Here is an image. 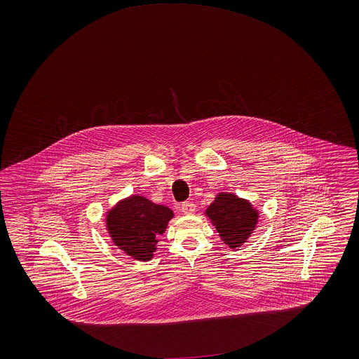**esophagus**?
Returning <instances> with one entry per match:
<instances>
[{
	"instance_id": "obj_1",
	"label": "esophagus",
	"mask_w": 359,
	"mask_h": 359,
	"mask_svg": "<svg viewBox=\"0 0 359 359\" xmlns=\"http://www.w3.org/2000/svg\"><path fill=\"white\" fill-rule=\"evenodd\" d=\"M181 211L184 214H187V215H192L196 211V205H195V203H192V202H184L181 205Z\"/></svg>"
}]
</instances>
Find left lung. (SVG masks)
I'll return each mask as SVG.
<instances>
[{"instance_id":"obj_1","label":"left lung","mask_w":359,"mask_h":359,"mask_svg":"<svg viewBox=\"0 0 359 359\" xmlns=\"http://www.w3.org/2000/svg\"><path fill=\"white\" fill-rule=\"evenodd\" d=\"M205 215L228 249L242 248L255 233L259 211L250 201L231 192H218Z\"/></svg>"}]
</instances>
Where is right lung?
<instances>
[{
  "mask_svg": "<svg viewBox=\"0 0 359 359\" xmlns=\"http://www.w3.org/2000/svg\"><path fill=\"white\" fill-rule=\"evenodd\" d=\"M174 211L141 195H131L106 210L104 224L111 243L137 261H149L158 236L167 229Z\"/></svg>",
  "mask_w": 359,
  "mask_h": 359,
  "instance_id": "add662e5",
  "label": "right lung"
}]
</instances>
